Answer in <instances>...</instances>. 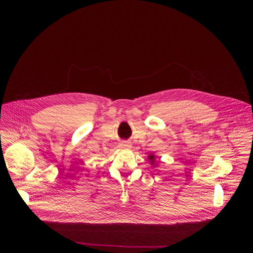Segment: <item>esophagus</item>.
Masks as SVG:
<instances>
[{
    "mask_svg": "<svg viewBox=\"0 0 253 253\" xmlns=\"http://www.w3.org/2000/svg\"><path fill=\"white\" fill-rule=\"evenodd\" d=\"M120 148H123V149H129L131 147V143L128 141H122L121 143L119 144Z\"/></svg>",
    "mask_w": 253,
    "mask_h": 253,
    "instance_id": "esophagus-1",
    "label": "esophagus"
}]
</instances>
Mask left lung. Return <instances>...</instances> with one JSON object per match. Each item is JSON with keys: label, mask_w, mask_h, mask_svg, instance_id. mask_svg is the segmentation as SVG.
Segmentation results:
<instances>
[{"label": "left lung", "mask_w": 253, "mask_h": 253, "mask_svg": "<svg viewBox=\"0 0 253 253\" xmlns=\"http://www.w3.org/2000/svg\"><path fill=\"white\" fill-rule=\"evenodd\" d=\"M148 159H149V161H150L151 165H153L154 167L157 166V165H156V156H155L154 154H150L149 157H148Z\"/></svg>", "instance_id": "8db88e82"}]
</instances>
